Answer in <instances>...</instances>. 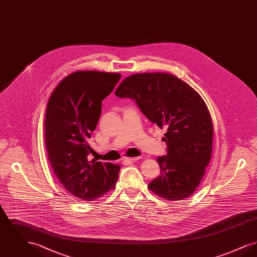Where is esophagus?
I'll return each instance as SVG.
<instances>
[{"label": "esophagus", "instance_id": "obj_1", "mask_svg": "<svg viewBox=\"0 0 257 257\" xmlns=\"http://www.w3.org/2000/svg\"><path fill=\"white\" fill-rule=\"evenodd\" d=\"M141 159V157H127V158H125L124 161H126V162H136V161H138V160Z\"/></svg>", "mask_w": 257, "mask_h": 257}]
</instances>
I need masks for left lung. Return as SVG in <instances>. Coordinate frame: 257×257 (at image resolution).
I'll list each match as a JSON object with an SVG mask.
<instances>
[{
  "mask_svg": "<svg viewBox=\"0 0 257 257\" xmlns=\"http://www.w3.org/2000/svg\"><path fill=\"white\" fill-rule=\"evenodd\" d=\"M117 97L134 99L147 118L167 132L168 154L157 158L161 174L148 184L169 201L192 196L212 155L213 122L203 99L193 87L170 73H138L125 78Z\"/></svg>",
  "mask_w": 257,
  "mask_h": 257,
  "instance_id": "1",
  "label": "left lung"
}]
</instances>
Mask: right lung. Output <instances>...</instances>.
Here are the masks:
<instances>
[{"instance_id":"obj_1","label":"right lung","mask_w":257,"mask_h":257,"mask_svg":"<svg viewBox=\"0 0 257 257\" xmlns=\"http://www.w3.org/2000/svg\"><path fill=\"white\" fill-rule=\"evenodd\" d=\"M121 75L93 70L69 74L56 86L45 112L44 137L48 159L62 187L84 201L114 189L120 166L88 161L87 144L97 125L102 101Z\"/></svg>"}]
</instances>
